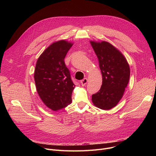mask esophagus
I'll list each match as a JSON object with an SVG mask.
<instances>
[{
	"label": "esophagus",
	"instance_id": "obj_1",
	"mask_svg": "<svg viewBox=\"0 0 156 156\" xmlns=\"http://www.w3.org/2000/svg\"><path fill=\"white\" fill-rule=\"evenodd\" d=\"M80 83H81V84L82 86H84V85L86 84V83H87V79L86 78H84L83 80H82L80 81Z\"/></svg>",
	"mask_w": 156,
	"mask_h": 156
}]
</instances>
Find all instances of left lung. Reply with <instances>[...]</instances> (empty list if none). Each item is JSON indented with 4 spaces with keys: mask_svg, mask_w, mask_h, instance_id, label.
Instances as JSON below:
<instances>
[{
    "mask_svg": "<svg viewBox=\"0 0 156 156\" xmlns=\"http://www.w3.org/2000/svg\"><path fill=\"white\" fill-rule=\"evenodd\" d=\"M98 57L102 76L100 90L92 96L97 107L109 110L114 107L123 97L129 82L130 70L123 55L106 41H90Z\"/></svg>",
    "mask_w": 156,
    "mask_h": 156,
    "instance_id": "1",
    "label": "left lung"
}]
</instances>
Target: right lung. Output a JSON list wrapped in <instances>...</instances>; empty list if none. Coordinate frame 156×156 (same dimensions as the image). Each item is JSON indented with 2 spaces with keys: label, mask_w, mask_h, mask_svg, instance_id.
<instances>
[{
  "label": "right lung",
  "mask_w": 156,
  "mask_h": 156,
  "mask_svg": "<svg viewBox=\"0 0 156 156\" xmlns=\"http://www.w3.org/2000/svg\"><path fill=\"white\" fill-rule=\"evenodd\" d=\"M73 43L60 40L52 43L38 58L34 78L37 92L44 104L54 111L71 104L75 88L64 58Z\"/></svg>",
  "instance_id": "1"
}]
</instances>
